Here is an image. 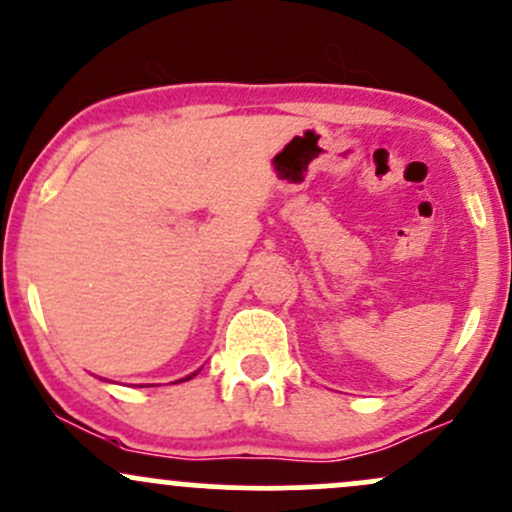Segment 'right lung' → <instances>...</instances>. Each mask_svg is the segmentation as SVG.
Masks as SVG:
<instances>
[{"mask_svg": "<svg viewBox=\"0 0 512 512\" xmlns=\"http://www.w3.org/2000/svg\"><path fill=\"white\" fill-rule=\"evenodd\" d=\"M192 375H197V373H192ZM192 375H190V378H192ZM190 378H185V380H190Z\"/></svg>", "mask_w": 512, "mask_h": 512, "instance_id": "add662e5", "label": "right lung"}]
</instances>
